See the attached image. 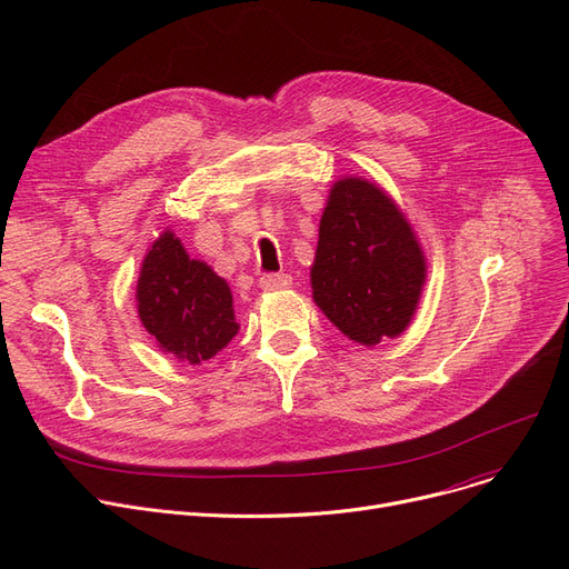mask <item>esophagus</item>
Returning a JSON list of instances; mask_svg holds the SVG:
<instances>
[{
	"instance_id": "34e87169",
	"label": "esophagus",
	"mask_w": 569,
	"mask_h": 569,
	"mask_svg": "<svg viewBox=\"0 0 569 569\" xmlns=\"http://www.w3.org/2000/svg\"><path fill=\"white\" fill-rule=\"evenodd\" d=\"M258 283L262 290H279V288H288L292 279L288 274H262Z\"/></svg>"
}]
</instances>
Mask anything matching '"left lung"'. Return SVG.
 <instances>
[{
	"label": "left lung",
	"instance_id": "1",
	"mask_svg": "<svg viewBox=\"0 0 569 569\" xmlns=\"http://www.w3.org/2000/svg\"><path fill=\"white\" fill-rule=\"evenodd\" d=\"M425 256L390 196L367 179L335 184L320 219L313 300L365 346L401 335L425 286Z\"/></svg>",
	"mask_w": 569,
	"mask_h": 569
}]
</instances>
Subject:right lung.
<instances>
[{"label":"right lung","mask_w":569,"mask_h":569,"mask_svg":"<svg viewBox=\"0 0 569 569\" xmlns=\"http://www.w3.org/2000/svg\"><path fill=\"white\" fill-rule=\"evenodd\" d=\"M138 313L159 348L189 365L214 357L239 330L228 283L191 260L170 230L144 256Z\"/></svg>","instance_id":"add662e5"}]
</instances>
